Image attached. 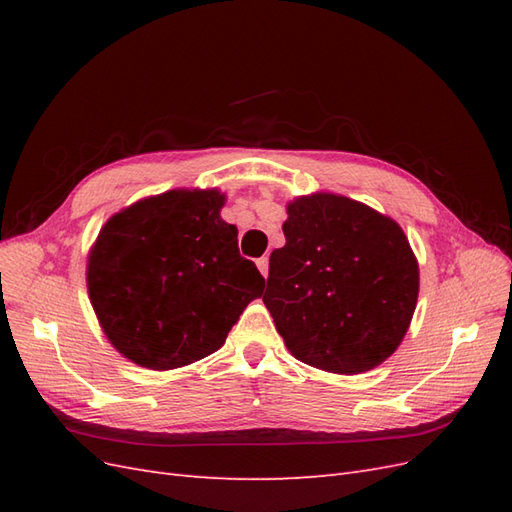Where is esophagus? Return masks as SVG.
Masks as SVG:
<instances>
[{"label":"esophagus","instance_id":"34e87169","mask_svg":"<svg viewBox=\"0 0 512 512\" xmlns=\"http://www.w3.org/2000/svg\"><path fill=\"white\" fill-rule=\"evenodd\" d=\"M256 267H258V271L262 273V275H269V258L267 256H262V258H258L256 260Z\"/></svg>","mask_w":512,"mask_h":512}]
</instances>
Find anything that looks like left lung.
<instances>
[{"mask_svg": "<svg viewBox=\"0 0 512 512\" xmlns=\"http://www.w3.org/2000/svg\"><path fill=\"white\" fill-rule=\"evenodd\" d=\"M286 245L269 258L262 301L294 359L354 376L404 342L418 299V260L401 226L342 194L286 205Z\"/></svg>", "mask_w": 512, "mask_h": 512, "instance_id": "obj_1", "label": "left lung"}]
</instances>
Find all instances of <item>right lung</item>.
<instances>
[{
  "instance_id": "obj_1",
  "label": "right lung",
  "mask_w": 512,
  "mask_h": 512,
  "mask_svg": "<svg viewBox=\"0 0 512 512\" xmlns=\"http://www.w3.org/2000/svg\"><path fill=\"white\" fill-rule=\"evenodd\" d=\"M226 194L168 190L106 220L87 256V290L113 348L168 371L220 350L265 288L222 220Z\"/></svg>"
}]
</instances>
